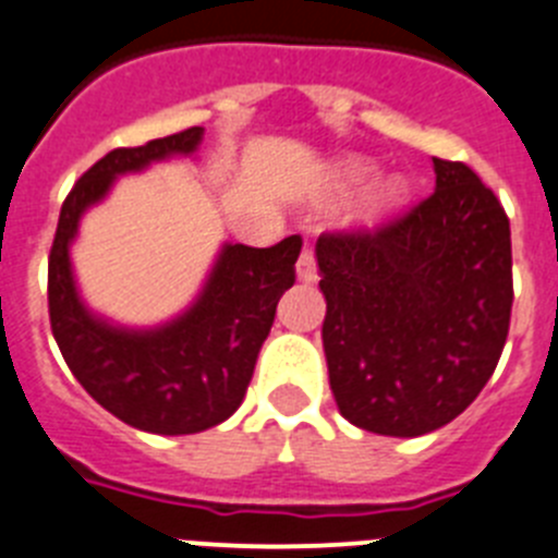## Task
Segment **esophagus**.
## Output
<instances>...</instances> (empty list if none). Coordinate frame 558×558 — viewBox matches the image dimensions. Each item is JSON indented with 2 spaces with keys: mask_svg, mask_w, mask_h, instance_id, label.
I'll use <instances>...</instances> for the list:
<instances>
[{
  "mask_svg": "<svg viewBox=\"0 0 558 558\" xmlns=\"http://www.w3.org/2000/svg\"><path fill=\"white\" fill-rule=\"evenodd\" d=\"M298 278L305 280V283L316 280V255H314V250H311V247H303V253H300Z\"/></svg>",
  "mask_w": 558,
  "mask_h": 558,
  "instance_id": "obj_1",
  "label": "esophagus"
}]
</instances>
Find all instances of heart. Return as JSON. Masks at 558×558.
Masks as SVG:
<instances>
[{
  "label": "heart",
  "mask_w": 558,
  "mask_h": 558,
  "mask_svg": "<svg viewBox=\"0 0 558 558\" xmlns=\"http://www.w3.org/2000/svg\"><path fill=\"white\" fill-rule=\"evenodd\" d=\"M366 174H369V169H366V167H353V169H350V178H353V180L366 178ZM395 199H398V189H395V185H391V189H386L384 203L389 205V203H395Z\"/></svg>",
  "instance_id": "b5f03b06"
}]
</instances>
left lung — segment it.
<instances>
[{
    "label": "left lung",
    "mask_w": 558,
    "mask_h": 558,
    "mask_svg": "<svg viewBox=\"0 0 558 558\" xmlns=\"http://www.w3.org/2000/svg\"><path fill=\"white\" fill-rule=\"evenodd\" d=\"M434 169L436 189L409 210L316 242L330 391L369 434L448 425L478 398L509 336V217L466 163L434 158Z\"/></svg>",
    "instance_id": "left-lung-1"
}]
</instances>
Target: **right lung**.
Segmentation results:
<instances>
[{
	"instance_id": "right-lung-1",
	"label": "right lung",
	"mask_w": 558,
	"mask_h": 558,
	"mask_svg": "<svg viewBox=\"0 0 558 558\" xmlns=\"http://www.w3.org/2000/svg\"><path fill=\"white\" fill-rule=\"evenodd\" d=\"M199 138L203 128H189L144 147L110 149L63 199L49 250V325L69 369L102 409L149 434H197L242 405L280 294L298 278L294 260L303 247L300 235L275 247L228 244L197 305L160 330L110 328L83 308L69 267L80 214L105 197L117 174L194 153Z\"/></svg>"
}]
</instances>
